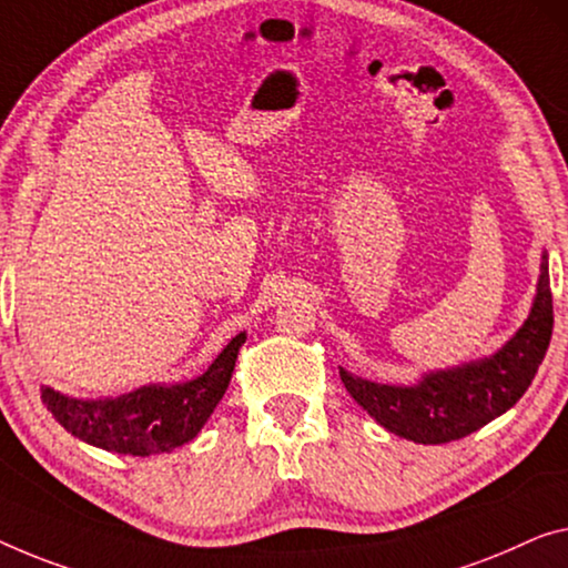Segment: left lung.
Masks as SVG:
<instances>
[{
	"instance_id": "left-lung-1",
	"label": "left lung",
	"mask_w": 568,
	"mask_h": 568,
	"mask_svg": "<svg viewBox=\"0 0 568 568\" xmlns=\"http://www.w3.org/2000/svg\"><path fill=\"white\" fill-rule=\"evenodd\" d=\"M554 332L548 257L530 316L493 357L423 375L416 385H379L338 369L349 395L379 426L416 444H448L487 426L520 400L546 357Z\"/></svg>"
}]
</instances>
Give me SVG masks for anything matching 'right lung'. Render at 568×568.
<instances>
[{
	"label": "right lung",
	"instance_id": "add662e5",
	"mask_svg": "<svg viewBox=\"0 0 568 568\" xmlns=\"http://www.w3.org/2000/svg\"><path fill=\"white\" fill-rule=\"evenodd\" d=\"M244 338V332L236 334L211 367L189 383L145 385L134 393L101 400H81L42 387V405L68 434L104 452L130 456L173 452L196 438L224 397Z\"/></svg>",
	"mask_w": 568,
	"mask_h": 568
}]
</instances>
